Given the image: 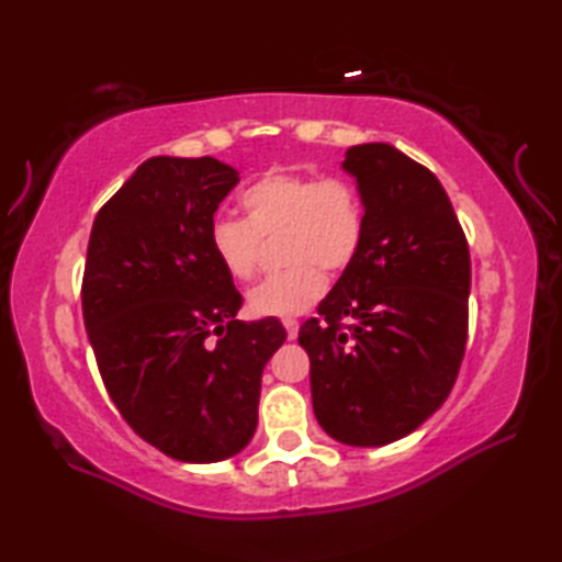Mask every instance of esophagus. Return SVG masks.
Instances as JSON below:
<instances>
[{"label": "esophagus", "mask_w": 562, "mask_h": 562, "mask_svg": "<svg viewBox=\"0 0 562 562\" xmlns=\"http://www.w3.org/2000/svg\"><path fill=\"white\" fill-rule=\"evenodd\" d=\"M284 329H288V337L290 339H297V331H300V322L297 319H282Z\"/></svg>", "instance_id": "obj_1"}]
</instances>
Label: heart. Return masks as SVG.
<instances>
[{
	"label": "heart",
	"instance_id": "1",
	"mask_svg": "<svg viewBox=\"0 0 562 562\" xmlns=\"http://www.w3.org/2000/svg\"><path fill=\"white\" fill-rule=\"evenodd\" d=\"M245 221L217 217L207 231L215 262L235 282L258 270L262 240L280 235L278 258L288 265L247 294L255 317H294L325 297L327 274L345 272L367 237V205L341 176L268 173L240 195Z\"/></svg>",
	"mask_w": 562,
	"mask_h": 562
}]
</instances>
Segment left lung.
I'll use <instances>...</instances> for the list:
<instances>
[{
	"instance_id": "obj_1",
	"label": "left lung",
	"mask_w": 562,
	"mask_h": 562,
	"mask_svg": "<svg viewBox=\"0 0 562 562\" xmlns=\"http://www.w3.org/2000/svg\"><path fill=\"white\" fill-rule=\"evenodd\" d=\"M341 166L367 205L364 247L300 327V345L322 429L384 446L416 431L459 376L469 243L439 178L402 150L351 146Z\"/></svg>"
}]
</instances>
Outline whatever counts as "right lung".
<instances>
[{
	"label": "right lung",
	"mask_w": 562,
	"mask_h": 562,
	"mask_svg": "<svg viewBox=\"0 0 562 562\" xmlns=\"http://www.w3.org/2000/svg\"><path fill=\"white\" fill-rule=\"evenodd\" d=\"M237 180L211 156L148 158L89 237L81 307L103 384L140 439L186 463L250 443L262 369L288 339L280 319L235 317L243 294L207 245Z\"/></svg>",
	"instance_id": "add662e5"
}]
</instances>
